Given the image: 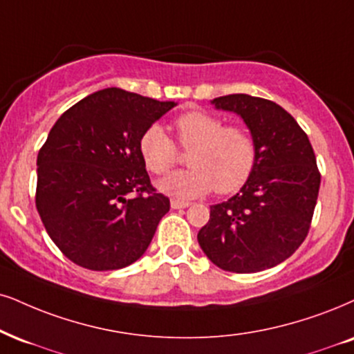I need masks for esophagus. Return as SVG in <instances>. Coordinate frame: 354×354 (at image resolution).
<instances>
[{"mask_svg": "<svg viewBox=\"0 0 354 354\" xmlns=\"http://www.w3.org/2000/svg\"><path fill=\"white\" fill-rule=\"evenodd\" d=\"M189 202H184V200H170V207L174 208V210H178V208H187L189 207Z\"/></svg>", "mask_w": 354, "mask_h": 354, "instance_id": "34e87169", "label": "esophagus"}]
</instances>
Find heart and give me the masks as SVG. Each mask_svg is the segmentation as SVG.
Listing matches in <instances>:
<instances>
[{
  "mask_svg": "<svg viewBox=\"0 0 354 354\" xmlns=\"http://www.w3.org/2000/svg\"><path fill=\"white\" fill-rule=\"evenodd\" d=\"M177 144L190 151L187 162L192 169L164 178L159 189L176 198H194L208 194H233L246 184L256 167L257 149L252 134L243 126L226 123L203 110L184 113L174 123ZM139 156L149 172L165 176L178 160L176 144L159 124L141 134Z\"/></svg>",
  "mask_w": 354,
  "mask_h": 354,
  "instance_id": "obj_1",
  "label": "heart"
}]
</instances>
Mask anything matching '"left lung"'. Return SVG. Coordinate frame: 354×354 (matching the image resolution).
Wrapping results in <instances>:
<instances>
[{
  "instance_id": "left-lung-1",
  "label": "left lung",
  "mask_w": 354,
  "mask_h": 354,
  "mask_svg": "<svg viewBox=\"0 0 354 354\" xmlns=\"http://www.w3.org/2000/svg\"><path fill=\"white\" fill-rule=\"evenodd\" d=\"M212 103L243 118L257 160L234 197L212 205L198 244L223 270L259 272L290 257L307 238L322 178L315 152L294 116L270 100L236 93Z\"/></svg>"
}]
</instances>
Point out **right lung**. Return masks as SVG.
<instances>
[{"label": "right lung", "mask_w": 354, "mask_h": 354, "mask_svg": "<svg viewBox=\"0 0 354 354\" xmlns=\"http://www.w3.org/2000/svg\"><path fill=\"white\" fill-rule=\"evenodd\" d=\"M174 106L104 88L52 126L37 154L36 207L50 239L72 263L113 270L146 252L170 202L152 187L138 142Z\"/></svg>", "instance_id": "1"}]
</instances>
